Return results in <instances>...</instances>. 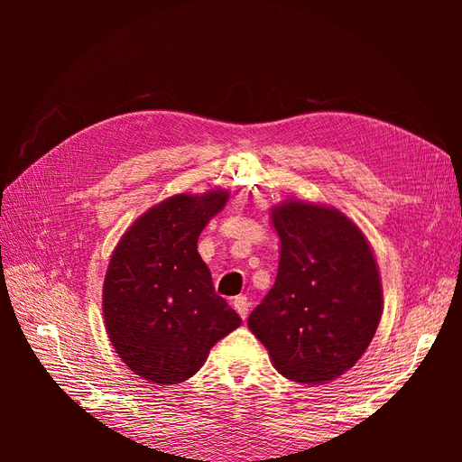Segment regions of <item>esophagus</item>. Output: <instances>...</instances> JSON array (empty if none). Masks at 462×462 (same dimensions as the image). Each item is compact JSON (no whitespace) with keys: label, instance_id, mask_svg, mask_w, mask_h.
Returning <instances> with one entry per match:
<instances>
[{"label":"esophagus","instance_id":"34e87169","mask_svg":"<svg viewBox=\"0 0 462 462\" xmlns=\"http://www.w3.org/2000/svg\"><path fill=\"white\" fill-rule=\"evenodd\" d=\"M233 306H235V310H236V314H239L243 319H246V316H248V306H250V302H248V299L245 297V295H239V297H235L233 299Z\"/></svg>","mask_w":462,"mask_h":462}]
</instances>
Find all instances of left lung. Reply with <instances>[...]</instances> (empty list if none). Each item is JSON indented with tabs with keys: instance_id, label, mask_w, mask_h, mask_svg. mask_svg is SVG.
<instances>
[{
	"instance_id": "8db88e82",
	"label": "left lung",
	"mask_w": 462,
	"mask_h": 462,
	"mask_svg": "<svg viewBox=\"0 0 462 462\" xmlns=\"http://www.w3.org/2000/svg\"><path fill=\"white\" fill-rule=\"evenodd\" d=\"M272 221L282 258L248 328L287 380L326 383L353 368L374 339L380 273L366 236L337 209L289 200Z\"/></svg>"
}]
</instances>
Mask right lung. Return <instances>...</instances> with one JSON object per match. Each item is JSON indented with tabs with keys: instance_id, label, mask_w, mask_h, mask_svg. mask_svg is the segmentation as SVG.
Instances as JSON below:
<instances>
[{
	"instance_id": "right-lung-1",
	"label": "right lung",
	"mask_w": 462,
	"mask_h": 462,
	"mask_svg": "<svg viewBox=\"0 0 462 462\" xmlns=\"http://www.w3.org/2000/svg\"><path fill=\"white\" fill-rule=\"evenodd\" d=\"M227 192L177 194L138 217L111 256L104 319L119 358L153 383L197 374L241 318L216 295L199 235L227 202Z\"/></svg>"
}]
</instances>
